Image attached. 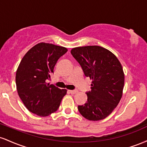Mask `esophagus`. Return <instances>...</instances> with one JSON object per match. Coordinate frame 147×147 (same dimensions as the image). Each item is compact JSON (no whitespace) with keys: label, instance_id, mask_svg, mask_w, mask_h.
Masks as SVG:
<instances>
[{"label":"esophagus","instance_id":"34e87169","mask_svg":"<svg viewBox=\"0 0 147 147\" xmlns=\"http://www.w3.org/2000/svg\"><path fill=\"white\" fill-rule=\"evenodd\" d=\"M69 92H70L71 94H75V93H77V90H69Z\"/></svg>","mask_w":147,"mask_h":147}]
</instances>
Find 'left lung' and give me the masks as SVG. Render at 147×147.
<instances>
[{
	"instance_id": "1",
	"label": "left lung",
	"mask_w": 147,
	"mask_h": 147,
	"mask_svg": "<svg viewBox=\"0 0 147 147\" xmlns=\"http://www.w3.org/2000/svg\"><path fill=\"white\" fill-rule=\"evenodd\" d=\"M72 57L86 77L92 79L87 102L78 106L81 115L88 120L98 121L109 116L122 96L124 75L120 62L112 52L97 45L72 49Z\"/></svg>"
}]
</instances>
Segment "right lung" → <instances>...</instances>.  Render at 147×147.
<instances>
[{
    "label": "right lung",
    "instance_id": "obj_1",
    "mask_svg": "<svg viewBox=\"0 0 147 147\" xmlns=\"http://www.w3.org/2000/svg\"><path fill=\"white\" fill-rule=\"evenodd\" d=\"M68 51L64 47L40 43L22 59L16 74L18 94L25 107L41 117L50 115L59 107L66 90L47 84L57 61Z\"/></svg>",
    "mask_w": 147,
    "mask_h": 147
}]
</instances>
